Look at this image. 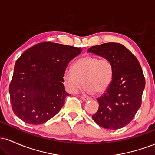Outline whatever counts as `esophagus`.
<instances>
[{"instance_id": "34e87169", "label": "esophagus", "mask_w": 155, "mask_h": 155, "mask_svg": "<svg viewBox=\"0 0 155 155\" xmlns=\"http://www.w3.org/2000/svg\"><path fill=\"white\" fill-rule=\"evenodd\" d=\"M81 99H82L83 101H89L91 98H90V97H87V96H81Z\"/></svg>"}]
</instances>
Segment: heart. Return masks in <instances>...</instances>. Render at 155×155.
Here are the masks:
<instances>
[{"label":"heart","instance_id":"obj_1","mask_svg":"<svg viewBox=\"0 0 155 155\" xmlns=\"http://www.w3.org/2000/svg\"><path fill=\"white\" fill-rule=\"evenodd\" d=\"M114 76L111 61L106 58L85 56L77 60L72 68L68 67L63 73V81L69 92L75 94L84 84V92L102 93L111 84Z\"/></svg>","mask_w":155,"mask_h":155}]
</instances>
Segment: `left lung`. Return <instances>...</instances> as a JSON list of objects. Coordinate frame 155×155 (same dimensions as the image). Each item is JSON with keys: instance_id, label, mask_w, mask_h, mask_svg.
<instances>
[{"instance_id": "obj_1", "label": "left lung", "mask_w": 155, "mask_h": 155, "mask_svg": "<svg viewBox=\"0 0 155 155\" xmlns=\"http://www.w3.org/2000/svg\"><path fill=\"white\" fill-rule=\"evenodd\" d=\"M109 59L114 76L108 88L97 99L99 108L92 120L106 129H120L128 124L139 109L145 79L139 62L129 49L119 43H105L88 49Z\"/></svg>"}]
</instances>
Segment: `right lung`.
Segmentation results:
<instances>
[{
  "mask_svg": "<svg viewBox=\"0 0 155 155\" xmlns=\"http://www.w3.org/2000/svg\"><path fill=\"white\" fill-rule=\"evenodd\" d=\"M81 51L80 47L42 42L21 55L9 85L12 110L20 120L42 124L60 111L69 95L63 84L64 71Z\"/></svg>",
  "mask_w": 155,
  "mask_h": 155,
  "instance_id": "add662e5",
  "label": "right lung"
}]
</instances>
